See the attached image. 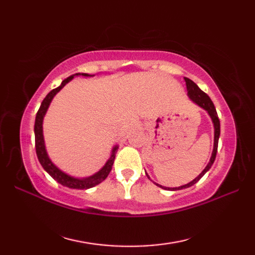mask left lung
<instances>
[{
	"label": "left lung",
	"mask_w": 255,
	"mask_h": 255,
	"mask_svg": "<svg viewBox=\"0 0 255 255\" xmlns=\"http://www.w3.org/2000/svg\"><path fill=\"white\" fill-rule=\"evenodd\" d=\"M184 80H185V83H186L187 95L189 97V100L207 112L210 119H211V122H213V125H214V149H213V152H211V156H210L208 164L206 165V167L202 171V173H200L197 177H195L193 181L185 184V185H182L178 187H165V186L160 185V184H156V186L166 189V191H178V189L191 187L192 185H194V184H196L200 180V178H202L206 174V173L209 171L211 165H213L214 161L216 159V154H217V149H218V140H219V136H220V122H219V118L217 115V112H216L214 103L211 102L210 97L206 94L205 92L200 90L198 88V85L196 83H194L192 80H189L187 78H184ZM145 174H147V173H145ZM147 176L149 177L148 174H147Z\"/></svg>",
	"instance_id": "8db88e82"
}]
</instances>
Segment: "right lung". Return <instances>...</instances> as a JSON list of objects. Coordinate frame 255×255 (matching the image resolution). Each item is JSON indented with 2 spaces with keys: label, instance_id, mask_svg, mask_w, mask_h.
<instances>
[{
  "label": "right lung",
  "instance_id": "right-lung-1",
  "mask_svg": "<svg viewBox=\"0 0 255 255\" xmlns=\"http://www.w3.org/2000/svg\"><path fill=\"white\" fill-rule=\"evenodd\" d=\"M79 75H82V77H86V78L94 77V74L75 73V74L71 75V77L67 78L66 80H63L62 83L59 85L57 89H53L52 91H50L44 99V101H42L39 110H38V112H37L36 119H35V127H34L35 147H36L37 158H38V160H39L41 166L44 167V170L53 178V180L57 181L58 183H60L61 185L69 187V188L88 189V188L99 185V184L104 181L107 177V175L110 174L113 163H114V160H115L116 152L118 150V145L117 144L114 145L112 149V153H111L110 159L106 161V163L100 171H97L96 173H94V174L91 176L80 178V177H75V176L68 174V173H66V172H63L50 160L49 155H48V153H47L45 139H44V132H42V123H44V117L46 115L48 108H49V105H50L51 101L53 100V97L56 96V94L63 88L64 85L68 84L74 77H79Z\"/></svg>",
  "mask_w": 255,
  "mask_h": 255
}]
</instances>
